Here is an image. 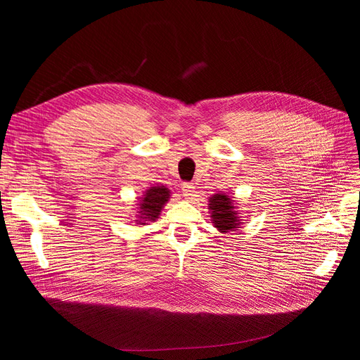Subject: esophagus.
<instances>
[{
  "label": "esophagus",
  "instance_id": "obj_1",
  "mask_svg": "<svg viewBox=\"0 0 360 360\" xmlns=\"http://www.w3.org/2000/svg\"><path fill=\"white\" fill-rule=\"evenodd\" d=\"M193 184L192 183H188V181H184L183 184H181V192H183V197H186V198H191L192 197V193H193Z\"/></svg>",
  "mask_w": 360,
  "mask_h": 360
}]
</instances>
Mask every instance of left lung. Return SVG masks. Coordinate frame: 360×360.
<instances>
[{"label": "left lung", "instance_id": "obj_1", "mask_svg": "<svg viewBox=\"0 0 360 360\" xmlns=\"http://www.w3.org/2000/svg\"><path fill=\"white\" fill-rule=\"evenodd\" d=\"M209 207L212 210V217L217 230L224 233L237 226V216L234 212L233 202L228 198V195H213Z\"/></svg>", "mask_w": 360, "mask_h": 360}]
</instances>
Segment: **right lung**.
<instances>
[{"label": "right lung", "mask_w": 360, "mask_h": 360, "mask_svg": "<svg viewBox=\"0 0 360 360\" xmlns=\"http://www.w3.org/2000/svg\"><path fill=\"white\" fill-rule=\"evenodd\" d=\"M168 198H169V192L167 188L155 186V188L148 189L139 204V213L143 214L141 216V219L155 221L156 217L160 214L162 207L168 201ZM139 224H146V222L139 221Z\"/></svg>", "instance_id": "right-lung-1"}]
</instances>
